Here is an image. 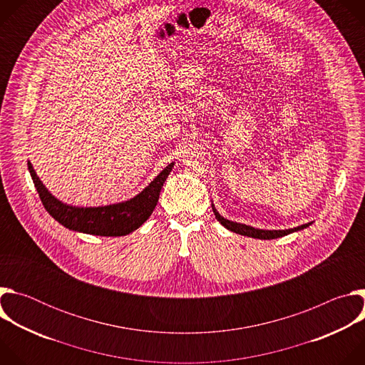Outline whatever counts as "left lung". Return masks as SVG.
<instances>
[{"mask_svg":"<svg viewBox=\"0 0 365 365\" xmlns=\"http://www.w3.org/2000/svg\"><path fill=\"white\" fill-rule=\"evenodd\" d=\"M212 210H214V214H215V218L230 231L235 232V234H240V235H245V237H252V238H258V240H274V238H279V237H284L287 234H292L294 231H300L306 227L310 225L309 224H303L300 227H296V228H290V230H273V231H269V230H257V228H252L250 225H244V224H238V222H232V221H228L225 220L224 217H221L217 210L212 205Z\"/></svg>","mask_w":365,"mask_h":365,"instance_id":"left-lung-1","label":"left lung"}]
</instances>
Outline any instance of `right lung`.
<instances>
[{
  "label": "right lung",
  "instance_id": "obj_1",
  "mask_svg": "<svg viewBox=\"0 0 365 365\" xmlns=\"http://www.w3.org/2000/svg\"><path fill=\"white\" fill-rule=\"evenodd\" d=\"M27 166L44 210L59 224L78 232L101 237H121L135 231L148 220L159 202L160 190L172 172L173 163L168 165L165 170L135 197L121 203L98 207H75L62 203L44 187L30 162Z\"/></svg>",
  "mask_w": 365,
  "mask_h": 365
}]
</instances>
